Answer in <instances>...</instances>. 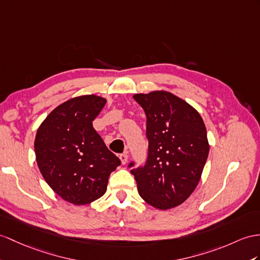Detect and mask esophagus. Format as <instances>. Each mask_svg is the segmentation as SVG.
<instances>
[{
  "mask_svg": "<svg viewBox=\"0 0 260 260\" xmlns=\"http://www.w3.org/2000/svg\"><path fill=\"white\" fill-rule=\"evenodd\" d=\"M128 153H122L121 155H120V160H121V163L122 164H125L126 162H128Z\"/></svg>",
  "mask_w": 260,
  "mask_h": 260,
  "instance_id": "34e87169",
  "label": "esophagus"
}]
</instances>
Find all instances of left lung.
<instances>
[{"mask_svg":"<svg viewBox=\"0 0 260 260\" xmlns=\"http://www.w3.org/2000/svg\"><path fill=\"white\" fill-rule=\"evenodd\" d=\"M134 98L147 116L149 153L145 166L131 173L149 205L170 210L184 203L201 180L210 152L205 124L198 110L172 92L155 90Z\"/></svg>","mask_w":260,"mask_h":260,"instance_id":"8db88e82","label":"left lung"}]
</instances>
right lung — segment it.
Returning a JSON list of instances; mask_svg holds the SVG:
<instances>
[{"label": "right lung", "instance_id": "right-lung-1", "mask_svg": "<svg viewBox=\"0 0 260 260\" xmlns=\"http://www.w3.org/2000/svg\"><path fill=\"white\" fill-rule=\"evenodd\" d=\"M107 100L84 94L62 103L36 132V162L53 191L74 205H86L107 191L120 160L106 147L92 121Z\"/></svg>", "mask_w": 260, "mask_h": 260}]
</instances>
